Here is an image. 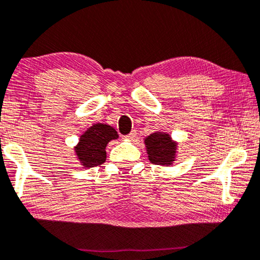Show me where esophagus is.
<instances>
[{"label": "esophagus", "instance_id": "1", "mask_svg": "<svg viewBox=\"0 0 260 260\" xmlns=\"http://www.w3.org/2000/svg\"><path fill=\"white\" fill-rule=\"evenodd\" d=\"M135 137H137V132H135V131H132L129 134L125 135V137H123V138H125V139H128V140H134Z\"/></svg>", "mask_w": 260, "mask_h": 260}]
</instances>
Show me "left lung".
Masks as SVG:
<instances>
[{
	"label": "left lung",
	"instance_id": "1",
	"mask_svg": "<svg viewBox=\"0 0 260 260\" xmlns=\"http://www.w3.org/2000/svg\"><path fill=\"white\" fill-rule=\"evenodd\" d=\"M148 157L154 165H172L175 156V143L168 134L153 133L145 140Z\"/></svg>",
	"mask_w": 260,
	"mask_h": 260
}]
</instances>
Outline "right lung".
<instances>
[{"instance_id":"add662e5","label":"right lung","mask_w":260,"mask_h":260,"mask_svg":"<svg viewBox=\"0 0 260 260\" xmlns=\"http://www.w3.org/2000/svg\"><path fill=\"white\" fill-rule=\"evenodd\" d=\"M118 138V133L113 127L103 123H96L88 128L80 137L76 152L81 164L86 167L100 166L106 160V146L113 139Z\"/></svg>"}]
</instances>
